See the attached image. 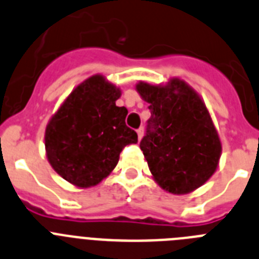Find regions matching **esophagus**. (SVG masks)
<instances>
[{"label": "esophagus", "mask_w": 259, "mask_h": 259, "mask_svg": "<svg viewBox=\"0 0 259 259\" xmlns=\"http://www.w3.org/2000/svg\"><path fill=\"white\" fill-rule=\"evenodd\" d=\"M137 134H138L139 139H142L143 134H145V129H143V126H141V127H138V129H137Z\"/></svg>", "instance_id": "34e87169"}]
</instances>
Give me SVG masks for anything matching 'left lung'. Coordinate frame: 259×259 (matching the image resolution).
Returning <instances> with one entry per match:
<instances>
[{
    "mask_svg": "<svg viewBox=\"0 0 259 259\" xmlns=\"http://www.w3.org/2000/svg\"><path fill=\"white\" fill-rule=\"evenodd\" d=\"M151 117L139 147L156 183L173 194L203 185L215 172L222 145L201 98L185 82L167 86L139 83Z\"/></svg>",
    "mask_w": 259,
    "mask_h": 259,
    "instance_id": "8db88e82",
    "label": "left lung"
}]
</instances>
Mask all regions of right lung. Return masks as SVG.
Returning <instances> with one entry per match:
<instances>
[{
    "mask_svg": "<svg viewBox=\"0 0 259 259\" xmlns=\"http://www.w3.org/2000/svg\"><path fill=\"white\" fill-rule=\"evenodd\" d=\"M120 90L95 75L71 92L46 130L53 169L79 188L99 184L113 170L123 147L138 142L126 126L127 109L117 107Z\"/></svg>",
    "mask_w": 259,
    "mask_h": 259,
    "instance_id": "obj_1",
    "label": "right lung"
}]
</instances>
